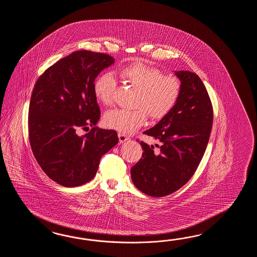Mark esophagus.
I'll use <instances>...</instances> for the list:
<instances>
[{
	"label": "esophagus",
	"instance_id": "34e87169",
	"mask_svg": "<svg viewBox=\"0 0 257 257\" xmlns=\"http://www.w3.org/2000/svg\"><path fill=\"white\" fill-rule=\"evenodd\" d=\"M118 137H119V143H121V144L126 142L127 140H129V138L125 136L124 134H121V133L118 134Z\"/></svg>",
	"mask_w": 257,
	"mask_h": 257
}]
</instances>
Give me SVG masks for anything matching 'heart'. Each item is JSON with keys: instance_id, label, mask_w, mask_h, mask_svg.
<instances>
[{"instance_id": "b5f03b06", "label": "heart", "mask_w": 257, "mask_h": 257, "mask_svg": "<svg viewBox=\"0 0 257 257\" xmlns=\"http://www.w3.org/2000/svg\"><path fill=\"white\" fill-rule=\"evenodd\" d=\"M120 74L138 90L135 109L115 108L104 115L106 127L130 134L144 125L148 112L154 119H161L174 108L179 98L181 83L174 76H164L157 68L135 62L124 67ZM117 81L111 72H104L94 82V93L101 104H112Z\"/></svg>"}]
</instances>
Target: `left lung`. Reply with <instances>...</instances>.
Here are the masks:
<instances>
[{"mask_svg": "<svg viewBox=\"0 0 257 257\" xmlns=\"http://www.w3.org/2000/svg\"><path fill=\"white\" fill-rule=\"evenodd\" d=\"M181 91L174 108L144 132L158 148L141 142L142 158L131 169L134 185L143 193L163 197L182 188L194 175L206 151L213 125V106L200 77L175 71Z\"/></svg>", "mask_w": 257, "mask_h": 257, "instance_id": "obj_1", "label": "left lung"}]
</instances>
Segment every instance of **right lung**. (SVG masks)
<instances>
[{"label": "right lung", "mask_w": 257, "mask_h": 257, "mask_svg": "<svg viewBox=\"0 0 257 257\" xmlns=\"http://www.w3.org/2000/svg\"><path fill=\"white\" fill-rule=\"evenodd\" d=\"M113 57L75 51L39 77L29 109V137L39 165L52 180L74 188L92 180L101 157L118 144L117 132L96 127L95 78ZM90 132L79 136L80 128Z\"/></svg>", "instance_id": "1"}]
</instances>
